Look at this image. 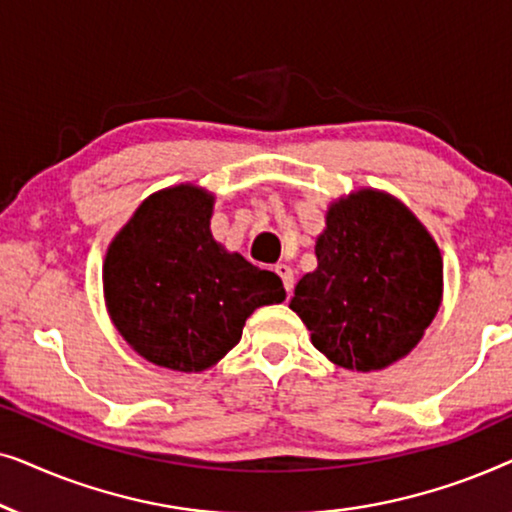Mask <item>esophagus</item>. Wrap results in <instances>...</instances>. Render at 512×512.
I'll return each instance as SVG.
<instances>
[{
  "mask_svg": "<svg viewBox=\"0 0 512 512\" xmlns=\"http://www.w3.org/2000/svg\"><path fill=\"white\" fill-rule=\"evenodd\" d=\"M275 272H277L279 277H282L286 293H291V291H293V270H291L286 263H277V265H275Z\"/></svg>",
  "mask_w": 512,
  "mask_h": 512,
  "instance_id": "esophagus-1",
  "label": "esophagus"
}]
</instances>
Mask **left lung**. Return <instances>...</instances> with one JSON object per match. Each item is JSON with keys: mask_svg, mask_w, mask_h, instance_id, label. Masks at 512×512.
Returning a JSON list of instances; mask_svg holds the SVG:
<instances>
[{"mask_svg": "<svg viewBox=\"0 0 512 512\" xmlns=\"http://www.w3.org/2000/svg\"><path fill=\"white\" fill-rule=\"evenodd\" d=\"M317 270L291 310L335 366L380 370L403 359L436 317L443 258L408 207L377 191L333 202L317 240Z\"/></svg>", "mask_w": 512, "mask_h": 512, "instance_id": "1", "label": "left lung"}]
</instances>
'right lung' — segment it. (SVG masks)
<instances>
[{
    "mask_svg": "<svg viewBox=\"0 0 512 512\" xmlns=\"http://www.w3.org/2000/svg\"><path fill=\"white\" fill-rule=\"evenodd\" d=\"M214 198L174 186L146 198L104 261L118 333L156 366L200 373L242 338L256 307L286 298L275 272L228 254L209 233Z\"/></svg>",
    "mask_w": 512,
    "mask_h": 512,
    "instance_id": "1",
    "label": "right lung"
}]
</instances>
